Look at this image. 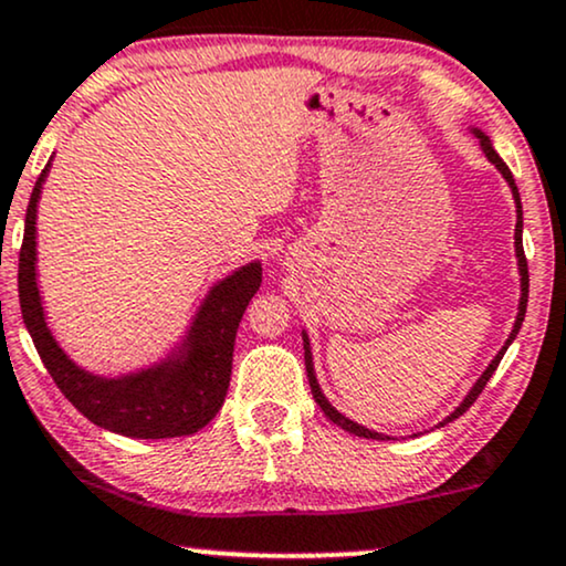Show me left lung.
<instances>
[{
    "mask_svg": "<svg viewBox=\"0 0 566 566\" xmlns=\"http://www.w3.org/2000/svg\"><path fill=\"white\" fill-rule=\"evenodd\" d=\"M470 133L475 135L478 143H481V148H483L485 159H489V161L493 164V167H496L499 171H502V177H504L506 185H510V190H512V198H514V211H517V224H514V253H517V269H520V305H517V318H514V326H512L510 336H506L504 347L499 349L496 355H493V360L489 363V368H485L483 374H481V378H478V381H475L473 386H470V391H468V395H464L462 402L457 405L454 410L449 412L447 418L441 420V423H436V428H441V426L452 423V420L460 418V415H462L464 410H468V407L473 405L475 399H478V395H481V391L485 389V384H489V378L493 376V370L499 368V363H502L504 353H506V349H510V345H512V342H514V336H517L520 326H522V321H525V307H527V284H531V279H527V261H525V250H522V203H520V192H517V185H514V177H512V171H510V167H506V164L502 161V156H499L496 151H493V143H491L489 135H485V133L481 130V127H473V125H470ZM303 349H305V370H307V384H311L313 399H316L318 407H321V410H324L326 418L332 420V423L339 426V428H345L347 433L363 436V439H381V441H384V439H391V436H386V433H378V431H370V428L360 426V423H355V420H349L347 415H342L339 410H336V407H334L332 402H328L324 391H321V384H318V378H316V366H313V349H311V336H307L305 328H303Z\"/></svg>",
    "mask_w": 566,
    "mask_h": 566,
    "instance_id": "obj_1",
    "label": "left lung"
}]
</instances>
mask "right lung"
Segmentation results:
<instances>
[{
	"mask_svg": "<svg viewBox=\"0 0 566 566\" xmlns=\"http://www.w3.org/2000/svg\"><path fill=\"white\" fill-rule=\"evenodd\" d=\"M49 169L52 161L41 171L31 192L18 266L23 324L46 370L62 395L104 431L130 439H175L200 431L224 405L232 376L234 336L250 297L261 287V261H250L213 282L177 345L151 366L112 376L77 366L46 324L35 269V219Z\"/></svg>",
	"mask_w": 566,
	"mask_h": 566,
	"instance_id": "1",
	"label": "right lung"
}]
</instances>
